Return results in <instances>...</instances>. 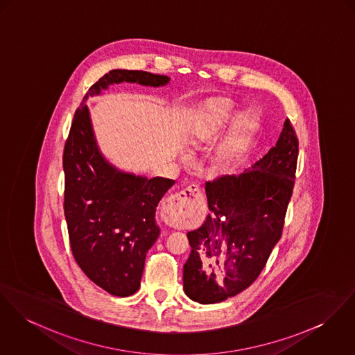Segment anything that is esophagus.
Here are the masks:
<instances>
[{"label": "esophagus", "mask_w": 355, "mask_h": 355, "mask_svg": "<svg viewBox=\"0 0 355 355\" xmlns=\"http://www.w3.org/2000/svg\"><path fill=\"white\" fill-rule=\"evenodd\" d=\"M204 204V197L197 185L191 184L184 191L170 196L164 202V214L171 218H182Z\"/></svg>", "instance_id": "esophagus-1"}]
</instances>
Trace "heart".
Segmentation results:
<instances>
[{
    "instance_id": "heart-1",
    "label": "heart",
    "mask_w": 355,
    "mask_h": 355,
    "mask_svg": "<svg viewBox=\"0 0 355 355\" xmlns=\"http://www.w3.org/2000/svg\"><path fill=\"white\" fill-rule=\"evenodd\" d=\"M238 116L236 104L230 98H218L209 101L204 110H201L198 121L196 124V132L200 137H208L223 131L227 125H230ZM255 128V123L251 117H242L232 135L225 141L221 155L225 159H232L238 157L245 147L248 146L252 131Z\"/></svg>"
}]
</instances>
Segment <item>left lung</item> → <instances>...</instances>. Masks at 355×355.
Returning <instances> with one entry per match:
<instances>
[{
  "label": "left lung",
  "mask_w": 355,
  "mask_h": 355,
  "mask_svg": "<svg viewBox=\"0 0 355 355\" xmlns=\"http://www.w3.org/2000/svg\"><path fill=\"white\" fill-rule=\"evenodd\" d=\"M297 157L299 139L288 119L252 170L205 184L209 215L188 232L191 252L184 265V289L191 300H227L258 278L282 235Z\"/></svg>",
  "instance_id": "left-lung-1"
}]
</instances>
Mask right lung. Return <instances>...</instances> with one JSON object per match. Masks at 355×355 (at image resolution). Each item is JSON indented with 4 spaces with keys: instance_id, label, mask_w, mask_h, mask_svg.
<instances>
[{
    "instance_id": "obj_1",
    "label": "right lung",
    "mask_w": 355,
    "mask_h": 355,
    "mask_svg": "<svg viewBox=\"0 0 355 355\" xmlns=\"http://www.w3.org/2000/svg\"><path fill=\"white\" fill-rule=\"evenodd\" d=\"M123 81L159 86L168 78L140 70H112L101 77L76 110L63 150V208L73 257L96 285L120 297L140 286L146 252L159 235L155 209L174 185L120 173L97 150L85 101Z\"/></svg>"
}]
</instances>
